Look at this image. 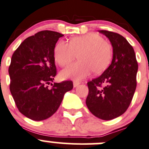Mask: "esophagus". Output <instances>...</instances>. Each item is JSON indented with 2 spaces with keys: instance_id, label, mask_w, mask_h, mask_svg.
Wrapping results in <instances>:
<instances>
[{
  "instance_id": "esophagus-1",
  "label": "esophagus",
  "mask_w": 149,
  "mask_h": 149,
  "mask_svg": "<svg viewBox=\"0 0 149 149\" xmlns=\"http://www.w3.org/2000/svg\"><path fill=\"white\" fill-rule=\"evenodd\" d=\"M79 84H80V82H79V81H74L73 82V86H74V88H76Z\"/></svg>"
}]
</instances>
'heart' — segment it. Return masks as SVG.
I'll list each match as a JSON object with an SVG mask.
<instances>
[{
    "mask_svg": "<svg viewBox=\"0 0 149 149\" xmlns=\"http://www.w3.org/2000/svg\"><path fill=\"white\" fill-rule=\"evenodd\" d=\"M77 54L79 61L60 72L63 79L81 80L93 71L95 74L105 71L112 59V47L98 34L88 33L74 37L70 43L59 41L54 50V60L61 67L71 64Z\"/></svg>",
    "mask_w": 149,
    "mask_h": 149,
    "instance_id": "1",
    "label": "heart"
}]
</instances>
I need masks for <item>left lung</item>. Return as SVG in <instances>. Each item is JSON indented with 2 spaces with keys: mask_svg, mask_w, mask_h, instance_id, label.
<instances>
[{
  "mask_svg": "<svg viewBox=\"0 0 149 149\" xmlns=\"http://www.w3.org/2000/svg\"><path fill=\"white\" fill-rule=\"evenodd\" d=\"M99 32L109 40L113 58L101 76L88 82L86 105L96 117L111 120L124 114L130 104L136 88L138 65L133 48L124 37L107 30Z\"/></svg>",
  "mask_w": 149,
  "mask_h": 149,
  "instance_id": "1",
  "label": "left lung"
}]
</instances>
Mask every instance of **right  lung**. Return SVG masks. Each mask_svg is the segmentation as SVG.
<instances>
[{"label": "right lung", "instance_id": "add662e5", "mask_svg": "<svg viewBox=\"0 0 149 149\" xmlns=\"http://www.w3.org/2000/svg\"><path fill=\"white\" fill-rule=\"evenodd\" d=\"M62 36L54 31H41L25 39L11 57L10 91L19 111L30 120L41 121L51 117L64 94L73 88L72 81L54 82V50Z\"/></svg>", "mask_w": 149, "mask_h": 149}]
</instances>
